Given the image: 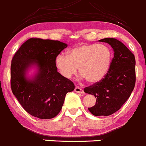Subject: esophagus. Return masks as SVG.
<instances>
[{"label": "esophagus", "mask_w": 146, "mask_h": 146, "mask_svg": "<svg viewBox=\"0 0 146 146\" xmlns=\"http://www.w3.org/2000/svg\"><path fill=\"white\" fill-rule=\"evenodd\" d=\"M75 92H76V93L84 94V90L81 89V88H79V87H78V86H76V88H75Z\"/></svg>", "instance_id": "obj_1"}]
</instances>
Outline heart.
<instances>
[{"instance_id": "1", "label": "heart", "mask_w": 146, "mask_h": 146, "mask_svg": "<svg viewBox=\"0 0 146 146\" xmlns=\"http://www.w3.org/2000/svg\"><path fill=\"white\" fill-rule=\"evenodd\" d=\"M111 62L110 49L104 44H83L69 50L68 54H59L54 63L63 77L70 78L76 74L78 67L80 78L89 83L103 79L110 70Z\"/></svg>"}]
</instances>
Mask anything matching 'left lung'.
<instances>
[{
	"mask_svg": "<svg viewBox=\"0 0 146 146\" xmlns=\"http://www.w3.org/2000/svg\"><path fill=\"white\" fill-rule=\"evenodd\" d=\"M99 41L112 47L114 58L104 78L84 88V92L96 98L95 105L88 108L90 112L94 116H109L121 108L134 89L135 59L129 49L117 39L105 38Z\"/></svg>",
	"mask_w": 146,
	"mask_h": 146,
	"instance_id": "8db88e82",
	"label": "left lung"
}]
</instances>
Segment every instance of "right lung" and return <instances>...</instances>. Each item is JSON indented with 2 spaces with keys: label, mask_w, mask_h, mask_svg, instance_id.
<instances>
[{
  "label": "right lung",
  "mask_w": 146,
  "mask_h": 146,
  "mask_svg": "<svg viewBox=\"0 0 146 146\" xmlns=\"http://www.w3.org/2000/svg\"><path fill=\"white\" fill-rule=\"evenodd\" d=\"M68 44L58 40L31 38L15 53L11 65V86L23 108L39 119H52L62 109L73 83L58 72L54 60ZM35 69L33 76L28 71Z\"/></svg>",
  "instance_id": "obj_1"
}]
</instances>
